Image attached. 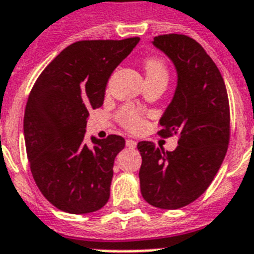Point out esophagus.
<instances>
[{
  "instance_id": "obj_1",
  "label": "esophagus",
  "mask_w": 254,
  "mask_h": 254,
  "mask_svg": "<svg viewBox=\"0 0 254 254\" xmlns=\"http://www.w3.org/2000/svg\"><path fill=\"white\" fill-rule=\"evenodd\" d=\"M135 146H137V141H134V139H127V147L135 148Z\"/></svg>"
}]
</instances>
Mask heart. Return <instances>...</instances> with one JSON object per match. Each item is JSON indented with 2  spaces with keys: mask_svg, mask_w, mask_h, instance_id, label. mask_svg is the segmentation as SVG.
<instances>
[{
  "mask_svg": "<svg viewBox=\"0 0 254 254\" xmlns=\"http://www.w3.org/2000/svg\"><path fill=\"white\" fill-rule=\"evenodd\" d=\"M145 71L146 78H162V79L166 80L168 78L166 65L158 57H150V59L146 60ZM121 120L125 124V127H129V129H133V130L141 127L142 125L141 117L138 116L135 112H133L131 109H124L121 112Z\"/></svg>",
  "mask_w": 254,
  "mask_h": 254,
  "instance_id": "obj_1",
  "label": "heart"
}]
</instances>
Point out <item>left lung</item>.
Segmentation results:
<instances>
[{"instance_id": "1", "label": "left lung", "mask_w": 254, "mask_h": 254, "mask_svg": "<svg viewBox=\"0 0 254 254\" xmlns=\"http://www.w3.org/2000/svg\"><path fill=\"white\" fill-rule=\"evenodd\" d=\"M151 44L176 70V88L160 117L159 133L177 134L179 145L163 152L152 142H139V184L150 205L175 210L195 201L214 180L230 141V106L219 69L197 41L171 34Z\"/></svg>"}]
</instances>
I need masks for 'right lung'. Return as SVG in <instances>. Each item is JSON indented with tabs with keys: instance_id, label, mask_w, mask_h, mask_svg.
<instances>
[{
	"instance_id": "right-lung-1",
	"label": "right lung",
	"mask_w": 254,
	"mask_h": 254,
	"mask_svg": "<svg viewBox=\"0 0 254 254\" xmlns=\"http://www.w3.org/2000/svg\"><path fill=\"white\" fill-rule=\"evenodd\" d=\"M139 38L84 40L69 45L35 82L24 111L27 156L34 180L57 209L88 214L109 199L120 135L84 142L88 111L103 106L113 70Z\"/></svg>"
}]
</instances>
